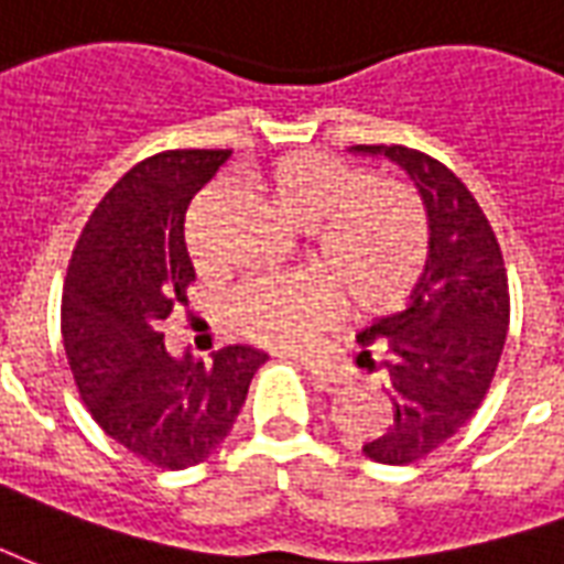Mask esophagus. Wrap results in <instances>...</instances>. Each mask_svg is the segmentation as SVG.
I'll return each mask as SVG.
<instances>
[{
  "instance_id": "34e87169",
  "label": "esophagus",
  "mask_w": 564,
  "mask_h": 564,
  "mask_svg": "<svg viewBox=\"0 0 564 564\" xmlns=\"http://www.w3.org/2000/svg\"><path fill=\"white\" fill-rule=\"evenodd\" d=\"M300 364L310 369L312 376L318 378V381H333V384H343L345 372L343 367H336L330 360H315V357H300Z\"/></svg>"
}]
</instances>
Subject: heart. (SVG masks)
<instances>
[{"instance_id": "1", "label": "heart", "mask_w": 564, "mask_h": 564, "mask_svg": "<svg viewBox=\"0 0 564 564\" xmlns=\"http://www.w3.org/2000/svg\"><path fill=\"white\" fill-rule=\"evenodd\" d=\"M282 219L310 228L327 270L252 279L234 297V324L254 343L300 348L339 303L360 315L400 306L430 258V219L409 186L372 180L327 152H291L264 176Z\"/></svg>"}]
</instances>
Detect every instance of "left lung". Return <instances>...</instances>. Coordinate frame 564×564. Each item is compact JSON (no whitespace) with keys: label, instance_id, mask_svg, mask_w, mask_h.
Here are the masks:
<instances>
[{"label":"left lung","instance_id":"left-lung-1","mask_svg":"<svg viewBox=\"0 0 564 564\" xmlns=\"http://www.w3.org/2000/svg\"><path fill=\"white\" fill-rule=\"evenodd\" d=\"M351 152L400 164L430 219V258L409 306L357 333V364L376 367L381 348L393 402V421L364 454L409 466L459 433L487 397L511 322L508 273L490 221L451 167L400 143Z\"/></svg>","mask_w":564,"mask_h":564}]
</instances>
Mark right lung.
<instances>
[{
	"label": "right lung",
	"mask_w": 564,
	"mask_h": 564,
	"mask_svg": "<svg viewBox=\"0 0 564 564\" xmlns=\"http://www.w3.org/2000/svg\"><path fill=\"white\" fill-rule=\"evenodd\" d=\"M231 150H164L93 209L63 288V343L96 423L159 468L204 463L231 433L267 355L225 345L213 364L164 348L162 322L188 303L186 209Z\"/></svg>",
	"instance_id": "1"
}]
</instances>
